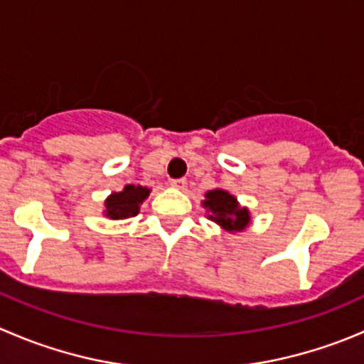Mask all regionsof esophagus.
Returning a JSON list of instances; mask_svg holds the SVG:
<instances>
[{"label":"esophagus","mask_w":364,"mask_h":364,"mask_svg":"<svg viewBox=\"0 0 364 364\" xmlns=\"http://www.w3.org/2000/svg\"><path fill=\"white\" fill-rule=\"evenodd\" d=\"M171 186H172V188H176V190H185L186 188V179L185 178L172 179Z\"/></svg>","instance_id":"1"}]
</instances>
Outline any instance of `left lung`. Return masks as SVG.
I'll return each mask as SVG.
<instances>
[{
    "label": "left lung",
    "mask_w": 364,
    "mask_h": 364,
    "mask_svg": "<svg viewBox=\"0 0 364 364\" xmlns=\"http://www.w3.org/2000/svg\"><path fill=\"white\" fill-rule=\"evenodd\" d=\"M203 205L209 213L208 218L229 232H241L250 223V211L247 208H241L236 197L222 188L209 190Z\"/></svg>",
    "instance_id": "8db88e82"
}]
</instances>
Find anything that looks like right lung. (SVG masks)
I'll return each mask as SVG.
<instances>
[{
  "label": "right lung",
  "instance_id": "add662e5",
  "mask_svg": "<svg viewBox=\"0 0 364 364\" xmlns=\"http://www.w3.org/2000/svg\"><path fill=\"white\" fill-rule=\"evenodd\" d=\"M151 190L141 185H127L121 192H114L105 199L104 215L112 220H123L135 216L139 205L144 203Z\"/></svg>",
  "mask_w": 364,
  "mask_h": 364
}]
</instances>
